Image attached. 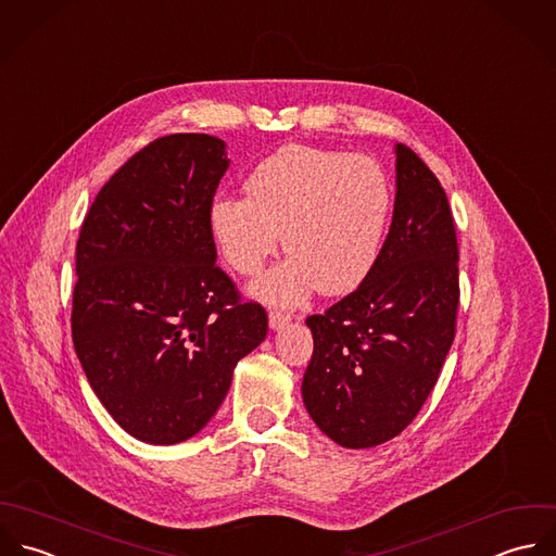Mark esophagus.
<instances>
[{
    "instance_id": "esophagus-1",
    "label": "esophagus",
    "mask_w": 556,
    "mask_h": 556,
    "mask_svg": "<svg viewBox=\"0 0 556 556\" xmlns=\"http://www.w3.org/2000/svg\"><path fill=\"white\" fill-rule=\"evenodd\" d=\"M289 321H291V315H287V313H280V311H271V313H269V328H271V330H280V328H285Z\"/></svg>"
}]
</instances>
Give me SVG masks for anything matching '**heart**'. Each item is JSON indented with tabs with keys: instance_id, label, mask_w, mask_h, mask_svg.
Listing matches in <instances>:
<instances>
[{
	"instance_id": "1",
	"label": "heart",
	"mask_w": 556,
	"mask_h": 556,
	"mask_svg": "<svg viewBox=\"0 0 556 556\" xmlns=\"http://www.w3.org/2000/svg\"><path fill=\"white\" fill-rule=\"evenodd\" d=\"M245 191L217 198L206 224L224 263L243 276L263 269L285 230L291 256L254 282V295L298 304L315 289L350 293L369 276L392 204L375 160L289 144L252 170Z\"/></svg>"
}]
</instances>
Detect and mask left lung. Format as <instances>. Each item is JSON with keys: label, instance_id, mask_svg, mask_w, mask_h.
<instances>
[{"label": "left lung", "instance_id": "left-lung-1", "mask_svg": "<svg viewBox=\"0 0 556 556\" xmlns=\"http://www.w3.org/2000/svg\"><path fill=\"white\" fill-rule=\"evenodd\" d=\"M388 237L363 285L311 315L313 358L302 396L317 427L345 448L399 435L433 390L455 339L459 250L448 198L405 144Z\"/></svg>", "mask_w": 556, "mask_h": 556}]
</instances>
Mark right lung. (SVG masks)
<instances>
[{
	"label": "right lung",
	"mask_w": 556,
	"mask_h": 556,
	"mask_svg": "<svg viewBox=\"0 0 556 556\" xmlns=\"http://www.w3.org/2000/svg\"><path fill=\"white\" fill-rule=\"evenodd\" d=\"M206 134L160 138L101 187L75 250L73 345L112 418L149 444L195 435L267 334L215 265L206 215L228 168Z\"/></svg>",
	"instance_id": "right-lung-1"
}]
</instances>
